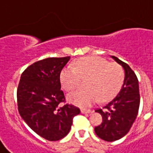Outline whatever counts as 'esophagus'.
<instances>
[{"label": "esophagus", "instance_id": "34e87169", "mask_svg": "<svg viewBox=\"0 0 153 153\" xmlns=\"http://www.w3.org/2000/svg\"><path fill=\"white\" fill-rule=\"evenodd\" d=\"M93 112V110L91 109H85V108H82L81 109V113L82 114H90Z\"/></svg>", "mask_w": 153, "mask_h": 153}]
</instances>
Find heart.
<instances>
[{"label": "heart", "mask_w": 153, "mask_h": 153, "mask_svg": "<svg viewBox=\"0 0 153 153\" xmlns=\"http://www.w3.org/2000/svg\"><path fill=\"white\" fill-rule=\"evenodd\" d=\"M88 79L86 89H79L68 96L70 102L77 106L89 107L99 101L107 102L120 90L124 81V70L117 64L109 63L100 57H86L78 59L75 66H68L60 74L62 87L73 91L81 80Z\"/></svg>", "instance_id": "1"}]
</instances>
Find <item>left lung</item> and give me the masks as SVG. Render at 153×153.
<instances>
[{
  "instance_id": "left-lung-1",
  "label": "left lung",
  "mask_w": 153,
  "mask_h": 153,
  "mask_svg": "<svg viewBox=\"0 0 153 153\" xmlns=\"http://www.w3.org/2000/svg\"><path fill=\"white\" fill-rule=\"evenodd\" d=\"M124 69V81L121 90L102 108L95 110L102 115V123L94 128L101 139L114 142L124 137L137 116L140 104L138 80L128 64L112 56Z\"/></svg>"
}]
</instances>
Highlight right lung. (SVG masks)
I'll use <instances>...</instances> for the list:
<instances>
[{"instance_id": "right-lung-1", "label": "right lung", "mask_w": 153, "mask_h": 153, "mask_svg": "<svg viewBox=\"0 0 153 153\" xmlns=\"http://www.w3.org/2000/svg\"><path fill=\"white\" fill-rule=\"evenodd\" d=\"M70 57L47 58L30 65L22 73L17 88L19 114L39 136L58 141L69 133L79 108L65 102L60 73Z\"/></svg>"}]
</instances>
